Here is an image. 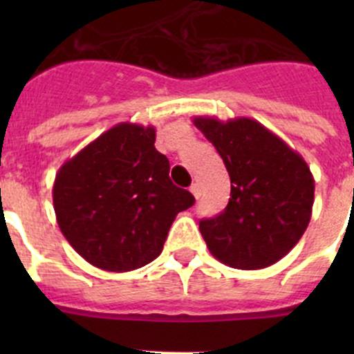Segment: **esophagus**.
Returning a JSON list of instances; mask_svg holds the SVG:
<instances>
[{
  "label": "esophagus",
  "mask_w": 354,
  "mask_h": 354,
  "mask_svg": "<svg viewBox=\"0 0 354 354\" xmlns=\"http://www.w3.org/2000/svg\"><path fill=\"white\" fill-rule=\"evenodd\" d=\"M190 192H192V195H194L195 198H198L200 197V194H202V190H200V185L198 183H194L190 187Z\"/></svg>",
  "instance_id": "1"
}]
</instances>
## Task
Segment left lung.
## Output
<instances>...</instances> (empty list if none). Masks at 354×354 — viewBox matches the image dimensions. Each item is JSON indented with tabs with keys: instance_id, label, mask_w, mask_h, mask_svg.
<instances>
[{
	"instance_id": "1",
	"label": "left lung",
	"mask_w": 354,
	"mask_h": 354,
	"mask_svg": "<svg viewBox=\"0 0 354 354\" xmlns=\"http://www.w3.org/2000/svg\"><path fill=\"white\" fill-rule=\"evenodd\" d=\"M194 124L223 157L231 180L224 212L200 221L209 252L241 270L279 262L312 217L315 181L306 160L252 118L195 116Z\"/></svg>"
}]
</instances>
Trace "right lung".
I'll use <instances>...</instances> for the list:
<instances>
[{
  "mask_svg": "<svg viewBox=\"0 0 354 354\" xmlns=\"http://www.w3.org/2000/svg\"><path fill=\"white\" fill-rule=\"evenodd\" d=\"M156 128L118 123L56 173L53 205L68 243L109 272L140 269L162 252L174 217L195 203L169 180Z\"/></svg>",
  "mask_w": 354,
  "mask_h": 354,
  "instance_id": "right-lung-1",
  "label": "right lung"
}]
</instances>
